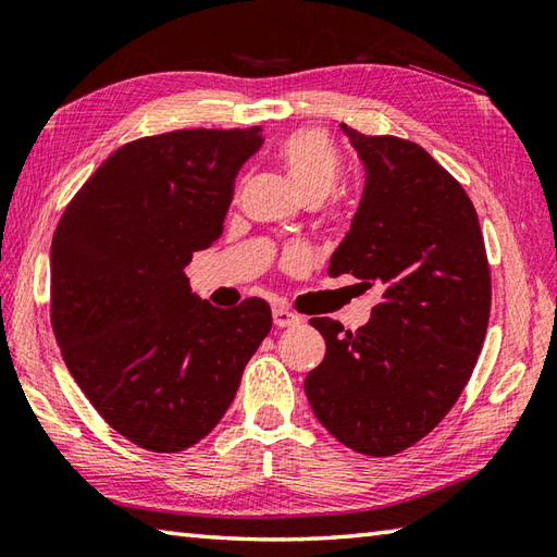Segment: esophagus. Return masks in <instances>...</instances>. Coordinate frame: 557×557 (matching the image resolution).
<instances>
[{
  "instance_id": "34e87169",
  "label": "esophagus",
  "mask_w": 557,
  "mask_h": 557,
  "mask_svg": "<svg viewBox=\"0 0 557 557\" xmlns=\"http://www.w3.org/2000/svg\"><path fill=\"white\" fill-rule=\"evenodd\" d=\"M272 321H275L277 329H289V325L301 323V315L292 313L287 307H275L272 309Z\"/></svg>"
}]
</instances>
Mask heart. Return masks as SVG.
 I'll return each mask as SVG.
<instances>
[{
  "mask_svg": "<svg viewBox=\"0 0 557 557\" xmlns=\"http://www.w3.org/2000/svg\"><path fill=\"white\" fill-rule=\"evenodd\" d=\"M294 185L309 202H321L335 193L343 176L341 154L333 139L319 127L294 129L277 147Z\"/></svg>",
  "mask_w": 557,
  "mask_h": 557,
  "instance_id": "b5f03b06",
  "label": "heart"
}]
</instances>
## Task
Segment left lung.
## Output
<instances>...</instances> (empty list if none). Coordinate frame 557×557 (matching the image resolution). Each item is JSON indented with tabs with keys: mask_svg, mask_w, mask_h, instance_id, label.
I'll use <instances>...</instances> for the list:
<instances>
[{
	"mask_svg": "<svg viewBox=\"0 0 557 557\" xmlns=\"http://www.w3.org/2000/svg\"><path fill=\"white\" fill-rule=\"evenodd\" d=\"M341 127L367 181L329 272L384 292L357 331L311 319L325 357L304 388L337 442L394 456L428 437L459 400L485 341L493 282L461 183L416 141Z\"/></svg>",
	"mask_w": 557,
	"mask_h": 557,
	"instance_id": "obj_1",
	"label": "left lung"
}]
</instances>
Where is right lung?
I'll return each instance as SVG.
<instances>
[{
	"label": "right lung",
	"mask_w": 557,
	"mask_h": 557,
	"mask_svg": "<svg viewBox=\"0 0 557 557\" xmlns=\"http://www.w3.org/2000/svg\"><path fill=\"white\" fill-rule=\"evenodd\" d=\"M263 129H173L115 149L64 207L50 248V323L70 374L111 428L157 454L224 418L270 333L265 299L216 309L185 265L222 236Z\"/></svg>",
	"instance_id": "1"
}]
</instances>
